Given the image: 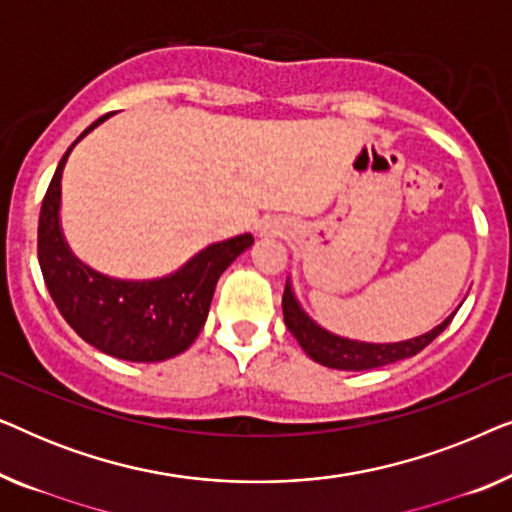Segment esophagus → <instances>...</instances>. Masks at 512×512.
I'll return each mask as SVG.
<instances>
[{"mask_svg": "<svg viewBox=\"0 0 512 512\" xmlns=\"http://www.w3.org/2000/svg\"><path fill=\"white\" fill-rule=\"evenodd\" d=\"M263 230H265V228H263Z\"/></svg>", "mask_w": 512, "mask_h": 512, "instance_id": "1", "label": "esophagus"}]
</instances>
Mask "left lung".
Segmentation results:
<instances>
[{
  "mask_svg": "<svg viewBox=\"0 0 512 512\" xmlns=\"http://www.w3.org/2000/svg\"><path fill=\"white\" fill-rule=\"evenodd\" d=\"M282 310L286 328H289L293 338L298 340V345L310 354V359L335 370H370L408 359V356L422 352L426 345H431L454 319V314H450L443 324L436 326L429 333L419 335V338L394 342V345H368V342L338 338V335H331L326 333L324 328H319L310 317H305L303 310H300L289 284H286L282 296Z\"/></svg>",
  "mask_w": 512,
  "mask_h": 512,
  "instance_id": "left-lung-1",
  "label": "left lung"
}]
</instances>
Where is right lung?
<instances>
[{"label": "right lung", "mask_w": 512, "mask_h": 512, "mask_svg": "<svg viewBox=\"0 0 512 512\" xmlns=\"http://www.w3.org/2000/svg\"><path fill=\"white\" fill-rule=\"evenodd\" d=\"M109 116L97 118L79 139ZM76 142L62 156L41 202L37 251L48 293L67 324L100 352L137 363L172 359L198 338L216 282L254 244V237L237 235L212 244L179 272L156 282H118L97 275L69 254L58 223L62 167Z\"/></svg>", "instance_id": "1"}]
</instances>
